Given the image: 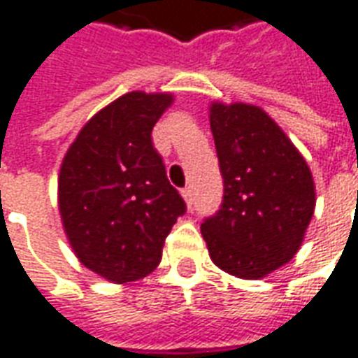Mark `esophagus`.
I'll use <instances>...</instances> for the list:
<instances>
[{"mask_svg": "<svg viewBox=\"0 0 358 358\" xmlns=\"http://www.w3.org/2000/svg\"><path fill=\"white\" fill-rule=\"evenodd\" d=\"M181 196H183L185 203L189 204V206L193 204V191H191V187H185L183 191H181Z\"/></svg>", "mask_w": 358, "mask_h": 358, "instance_id": "esophagus-1", "label": "esophagus"}]
</instances>
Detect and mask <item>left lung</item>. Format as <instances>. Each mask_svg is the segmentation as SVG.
I'll return each instance as SVG.
<instances>
[{
	"instance_id": "8db88e82",
	"label": "left lung",
	"mask_w": 358,
	"mask_h": 358,
	"mask_svg": "<svg viewBox=\"0 0 358 358\" xmlns=\"http://www.w3.org/2000/svg\"><path fill=\"white\" fill-rule=\"evenodd\" d=\"M208 118L224 201L201 231L216 267L257 280L300 250L314 216V177L304 155L261 107L212 101Z\"/></svg>"
}]
</instances>
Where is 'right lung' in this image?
Segmentation results:
<instances>
[{
	"instance_id": "right-lung-1",
	"label": "right lung",
	"mask_w": 358,
	"mask_h": 358,
	"mask_svg": "<svg viewBox=\"0 0 358 358\" xmlns=\"http://www.w3.org/2000/svg\"><path fill=\"white\" fill-rule=\"evenodd\" d=\"M171 103V93L130 91L95 113L62 159L66 238L81 265L110 282L150 275L187 210L152 144V128Z\"/></svg>"
}]
</instances>
